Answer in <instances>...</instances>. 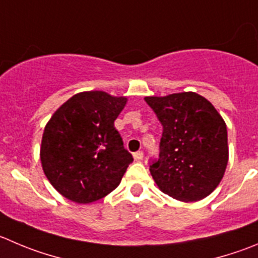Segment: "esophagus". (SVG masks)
I'll use <instances>...</instances> for the list:
<instances>
[{
    "label": "esophagus",
    "mask_w": 258,
    "mask_h": 258,
    "mask_svg": "<svg viewBox=\"0 0 258 258\" xmlns=\"http://www.w3.org/2000/svg\"><path fill=\"white\" fill-rule=\"evenodd\" d=\"M133 157H134V159H136V161H142V159H143V152L142 151H138V152H136V153L133 154Z\"/></svg>",
    "instance_id": "esophagus-1"
}]
</instances>
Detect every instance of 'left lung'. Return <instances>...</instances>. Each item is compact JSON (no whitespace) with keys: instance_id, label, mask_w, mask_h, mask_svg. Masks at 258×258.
<instances>
[{"instance_id":"left-lung-1","label":"left lung","mask_w":258,"mask_h":258,"mask_svg":"<svg viewBox=\"0 0 258 258\" xmlns=\"http://www.w3.org/2000/svg\"><path fill=\"white\" fill-rule=\"evenodd\" d=\"M144 100L163 126L158 159L149 162L157 186L186 203L207 198L222 181L228 163L223 117L195 92Z\"/></svg>"}]
</instances>
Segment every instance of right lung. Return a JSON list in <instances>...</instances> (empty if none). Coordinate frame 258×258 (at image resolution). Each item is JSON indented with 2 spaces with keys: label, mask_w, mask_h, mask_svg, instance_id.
Returning <instances> with one entry per match:
<instances>
[{
  "label": "right lung",
  "mask_w": 258,
  "mask_h": 258,
  "mask_svg": "<svg viewBox=\"0 0 258 258\" xmlns=\"http://www.w3.org/2000/svg\"><path fill=\"white\" fill-rule=\"evenodd\" d=\"M126 97L87 91L71 97L46 124L41 139L44 173L64 198L88 204L119 186L133 162L114 121Z\"/></svg>",
  "instance_id": "obj_1"
}]
</instances>
